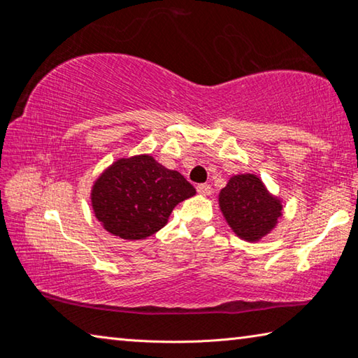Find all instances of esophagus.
<instances>
[{"label": "esophagus", "mask_w": 358, "mask_h": 358, "mask_svg": "<svg viewBox=\"0 0 358 358\" xmlns=\"http://www.w3.org/2000/svg\"><path fill=\"white\" fill-rule=\"evenodd\" d=\"M197 192L202 194V196H210V194H211V186L207 185V183L197 185Z\"/></svg>", "instance_id": "esophagus-1"}]
</instances>
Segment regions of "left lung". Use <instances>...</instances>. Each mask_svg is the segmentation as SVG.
Returning a JSON list of instances; mask_svg holds the SVG:
<instances>
[{
  "instance_id": "1",
  "label": "left lung",
  "mask_w": 358,
  "mask_h": 358,
  "mask_svg": "<svg viewBox=\"0 0 358 358\" xmlns=\"http://www.w3.org/2000/svg\"><path fill=\"white\" fill-rule=\"evenodd\" d=\"M220 205L229 226L238 237L256 241L270 232L281 216L282 205L270 196L256 175H235L220 192Z\"/></svg>"
}]
</instances>
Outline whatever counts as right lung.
Instances as JSON below:
<instances>
[{
  "mask_svg": "<svg viewBox=\"0 0 358 358\" xmlns=\"http://www.w3.org/2000/svg\"><path fill=\"white\" fill-rule=\"evenodd\" d=\"M194 194L183 175L142 155L108 167L93 186L92 202L106 230L124 240H141L164 227L172 210Z\"/></svg>",
  "mask_w": 358,
  "mask_h": 358,
  "instance_id": "add662e5",
  "label": "right lung"
}]
</instances>
